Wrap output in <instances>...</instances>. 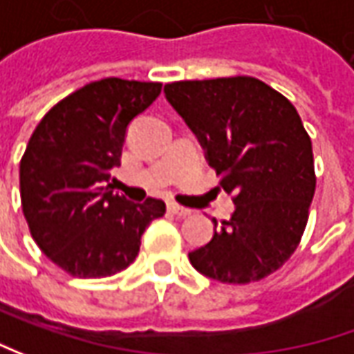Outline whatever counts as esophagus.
I'll use <instances>...</instances> for the list:
<instances>
[{
    "mask_svg": "<svg viewBox=\"0 0 354 354\" xmlns=\"http://www.w3.org/2000/svg\"><path fill=\"white\" fill-rule=\"evenodd\" d=\"M168 212L172 215H178V217H186V215L192 214V209L182 207V205H178V203H168Z\"/></svg>",
    "mask_w": 354,
    "mask_h": 354,
    "instance_id": "obj_1",
    "label": "esophagus"
}]
</instances>
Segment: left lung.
Listing matches in <instances>:
<instances>
[{
    "label": "left lung",
    "mask_w": 354,
    "mask_h": 354,
    "mask_svg": "<svg viewBox=\"0 0 354 354\" xmlns=\"http://www.w3.org/2000/svg\"><path fill=\"white\" fill-rule=\"evenodd\" d=\"M168 104L198 137L205 160L233 194L235 212L192 266L225 284L272 274L292 257L315 192L310 135L282 93L249 76L166 84Z\"/></svg>",
    "instance_id": "left-lung-1"
}]
</instances>
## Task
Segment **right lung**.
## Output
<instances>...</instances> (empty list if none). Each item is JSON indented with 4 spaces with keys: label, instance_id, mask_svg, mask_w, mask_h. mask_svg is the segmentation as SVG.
Wrapping results in <instances>:
<instances>
[{
    "label": "right lung",
    "instance_id": "right-lung-1",
    "mask_svg": "<svg viewBox=\"0 0 354 354\" xmlns=\"http://www.w3.org/2000/svg\"><path fill=\"white\" fill-rule=\"evenodd\" d=\"M162 84L104 78L64 97L32 131L19 166L21 203L35 243L68 274L102 278L127 268L162 200L113 194L127 129Z\"/></svg>",
    "mask_w": 354,
    "mask_h": 354
}]
</instances>
